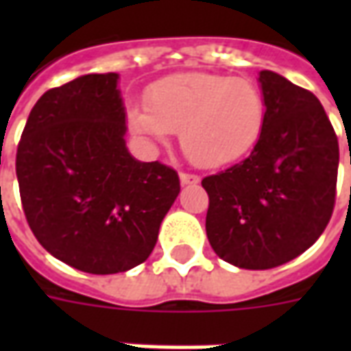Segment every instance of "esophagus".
<instances>
[{
  "label": "esophagus",
  "mask_w": 351,
  "mask_h": 351,
  "mask_svg": "<svg viewBox=\"0 0 351 351\" xmlns=\"http://www.w3.org/2000/svg\"><path fill=\"white\" fill-rule=\"evenodd\" d=\"M180 182L182 184H197L199 176L193 175V173H180Z\"/></svg>",
  "instance_id": "34e87169"
}]
</instances>
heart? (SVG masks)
Segmentation results:
<instances>
[{"label": "heart", "instance_id": "obj_1", "mask_svg": "<svg viewBox=\"0 0 351 351\" xmlns=\"http://www.w3.org/2000/svg\"><path fill=\"white\" fill-rule=\"evenodd\" d=\"M146 108L130 110V125L146 141L180 135L184 154L197 165L239 160L261 137L267 107L250 79L216 73H180L160 79L145 93Z\"/></svg>", "mask_w": 351, "mask_h": 351}]
</instances>
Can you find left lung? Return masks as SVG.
Returning a JSON list of instances; mask_svg holds the SVG:
<instances>
[{"label": "left lung", "mask_w": 351, "mask_h": 351, "mask_svg": "<svg viewBox=\"0 0 351 351\" xmlns=\"http://www.w3.org/2000/svg\"><path fill=\"white\" fill-rule=\"evenodd\" d=\"M267 118L250 156L203 178L206 237L223 261L272 269L308 250L331 220L339 138L316 95L259 73Z\"/></svg>", "instance_id": "left-lung-1"}]
</instances>
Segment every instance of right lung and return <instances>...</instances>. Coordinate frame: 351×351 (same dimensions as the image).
Segmentation results:
<instances>
[{"label": "right lung", "instance_id": "add662e5", "mask_svg": "<svg viewBox=\"0 0 351 351\" xmlns=\"http://www.w3.org/2000/svg\"><path fill=\"white\" fill-rule=\"evenodd\" d=\"M116 73H92L45 92L16 148L29 229L45 250L92 274L137 267L152 254L180 180L125 148Z\"/></svg>", "mask_w": 351, "mask_h": 351}]
</instances>
